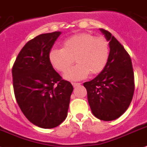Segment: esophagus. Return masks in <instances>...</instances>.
<instances>
[{"instance_id": "esophagus-1", "label": "esophagus", "mask_w": 147, "mask_h": 147, "mask_svg": "<svg viewBox=\"0 0 147 147\" xmlns=\"http://www.w3.org/2000/svg\"><path fill=\"white\" fill-rule=\"evenodd\" d=\"M71 84H72V86H74V87H76V86H78L80 85V83H78V82H72Z\"/></svg>"}]
</instances>
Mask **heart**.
<instances>
[{"label": "heart", "instance_id": "1", "mask_svg": "<svg viewBox=\"0 0 147 147\" xmlns=\"http://www.w3.org/2000/svg\"><path fill=\"white\" fill-rule=\"evenodd\" d=\"M109 44L103 37L82 32L67 38L62 42V48H52L49 52L50 63L61 73L67 71L72 64L75 67L69 70L65 77L80 80L91 75L99 74L106 67L109 58Z\"/></svg>", "mask_w": 147, "mask_h": 147}]
</instances>
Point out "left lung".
I'll use <instances>...</instances> for the list:
<instances>
[{
	"instance_id": "1",
	"label": "left lung",
	"mask_w": 147,
	"mask_h": 147,
	"mask_svg": "<svg viewBox=\"0 0 147 147\" xmlns=\"http://www.w3.org/2000/svg\"><path fill=\"white\" fill-rule=\"evenodd\" d=\"M109 42V58L103 71L84 82L93 115L104 121L118 118L129 106L135 91L134 72L129 55L110 33L100 29Z\"/></svg>"
}]
</instances>
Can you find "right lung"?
I'll list each match as a JSON object with an SVG mask.
<instances>
[{
  "label": "right lung",
  "mask_w": 147,
  "mask_h": 147,
  "mask_svg": "<svg viewBox=\"0 0 147 147\" xmlns=\"http://www.w3.org/2000/svg\"><path fill=\"white\" fill-rule=\"evenodd\" d=\"M61 33L41 34L29 41L12 70L14 92L21 111L32 123L43 129L56 127L66 119L74 90L49 61V52Z\"/></svg>",
  "instance_id": "1"
}]
</instances>
